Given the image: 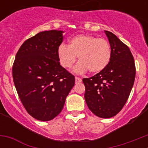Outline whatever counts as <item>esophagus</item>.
<instances>
[{
	"label": "esophagus",
	"mask_w": 148,
	"mask_h": 148,
	"mask_svg": "<svg viewBox=\"0 0 148 148\" xmlns=\"http://www.w3.org/2000/svg\"><path fill=\"white\" fill-rule=\"evenodd\" d=\"M82 82V78H79V77H75V83L79 84Z\"/></svg>",
	"instance_id": "esophagus-1"
}]
</instances>
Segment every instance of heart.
<instances>
[{"label":"heart","instance_id":"b5f03b06","mask_svg":"<svg viewBox=\"0 0 148 148\" xmlns=\"http://www.w3.org/2000/svg\"><path fill=\"white\" fill-rule=\"evenodd\" d=\"M58 56L61 66L66 69L73 66L78 56L79 63L75 68L76 73L89 70L92 73H99L109 64L112 49L105 39L90 35H78L70 39L69 45L59 46Z\"/></svg>","mask_w":148,"mask_h":148}]
</instances>
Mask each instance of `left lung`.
Returning a JSON list of instances; mask_svg holds the SVG:
<instances>
[{
	"mask_svg": "<svg viewBox=\"0 0 148 148\" xmlns=\"http://www.w3.org/2000/svg\"><path fill=\"white\" fill-rule=\"evenodd\" d=\"M112 49L109 64L100 73L83 78L84 99L89 109L100 118L118 114L130 95L136 76L133 56L126 44L109 31H104Z\"/></svg>",
	"mask_w": 148,
	"mask_h": 148,
	"instance_id": "8db88e82",
	"label": "left lung"
}]
</instances>
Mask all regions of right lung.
<instances>
[{
    "mask_svg": "<svg viewBox=\"0 0 148 148\" xmlns=\"http://www.w3.org/2000/svg\"><path fill=\"white\" fill-rule=\"evenodd\" d=\"M62 33L49 30L27 39L13 63V82L21 101L27 113L40 121L52 120L61 113L75 85V76L59 62Z\"/></svg>",
    "mask_w": 148,
    "mask_h": 148,
    "instance_id": "add662e5",
    "label": "right lung"
}]
</instances>
